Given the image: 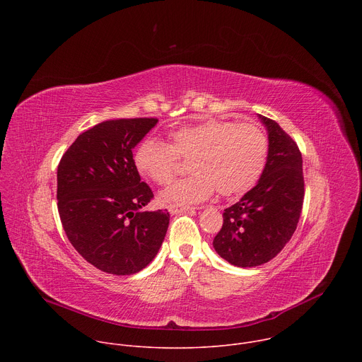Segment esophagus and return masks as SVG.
Masks as SVG:
<instances>
[{"instance_id": "34e87169", "label": "esophagus", "mask_w": 362, "mask_h": 362, "mask_svg": "<svg viewBox=\"0 0 362 362\" xmlns=\"http://www.w3.org/2000/svg\"><path fill=\"white\" fill-rule=\"evenodd\" d=\"M168 209L172 215H179V214H185L189 211H194V208H192V206H180V204H170Z\"/></svg>"}]
</instances>
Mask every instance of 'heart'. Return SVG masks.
<instances>
[{
    "mask_svg": "<svg viewBox=\"0 0 362 362\" xmlns=\"http://www.w3.org/2000/svg\"><path fill=\"white\" fill-rule=\"evenodd\" d=\"M269 136L256 123L238 124L208 119L175 129L169 144L144 139L136 147V170L156 185H166L176 169L177 158H187V177L160 192L163 204L189 206L208 199L215 189L222 196L250 190L265 172L269 158Z\"/></svg>",
    "mask_w": 362,
    "mask_h": 362,
    "instance_id": "b5f03b06",
    "label": "heart"
}]
</instances>
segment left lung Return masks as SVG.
<instances>
[{
	"label": "left lung",
	"mask_w": 362,
	"mask_h": 362,
	"mask_svg": "<svg viewBox=\"0 0 362 362\" xmlns=\"http://www.w3.org/2000/svg\"><path fill=\"white\" fill-rule=\"evenodd\" d=\"M269 136L264 175L239 202L223 212V225L214 239L221 257L239 268L269 262L292 238L303 203L302 154L282 127L257 115Z\"/></svg>",
	"instance_id": "8db88e82"
}]
</instances>
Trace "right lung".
<instances>
[{
  "label": "right lung",
  "mask_w": 362,
  "mask_h": 362,
  "mask_svg": "<svg viewBox=\"0 0 362 362\" xmlns=\"http://www.w3.org/2000/svg\"><path fill=\"white\" fill-rule=\"evenodd\" d=\"M158 119H119L81 133L57 169L59 214L70 243L97 269L133 275L158 255L168 211L143 212L153 199L133 163V148Z\"/></svg>",
  "instance_id": "obj_1"
}]
</instances>
